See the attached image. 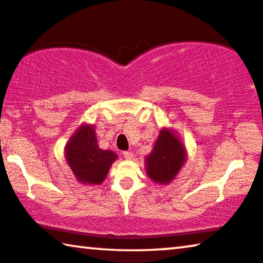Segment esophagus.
Returning <instances> with one entry per match:
<instances>
[{"label":"esophagus","mask_w":263,"mask_h":263,"mask_svg":"<svg viewBox=\"0 0 263 263\" xmlns=\"http://www.w3.org/2000/svg\"><path fill=\"white\" fill-rule=\"evenodd\" d=\"M123 157H124L125 159H132V158H133V152H130V151H125V152H123Z\"/></svg>","instance_id":"obj_1"}]
</instances>
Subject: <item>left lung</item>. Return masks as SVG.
<instances>
[{"mask_svg":"<svg viewBox=\"0 0 263 263\" xmlns=\"http://www.w3.org/2000/svg\"><path fill=\"white\" fill-rule=\"evenodd\" d=\"M185 157V147L181 141L173 133L163 129L146 160L148 177L155 182L168 184L181 168Z\"/></svg>","mask_w":263,"mask_h":263,"instance_id":"obj_1","label":"left lung"}]
</instances>
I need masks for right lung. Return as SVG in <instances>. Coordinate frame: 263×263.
<instances>
[{"instance_id": "1", "label": "right lung", "mask_w": 263, "mask_h": 263, "mask_svg": "<svg viewBox=\"0 0 263 263\" xmlns=\"http://www.w3.org/2000/svg\"><path fill=\"white\" fill-rule=\"evenodd\" d=\"M117 155L98 147L93 127L83 125L66 144V160L72 172L83 184H101Z\"/></svg>"}]
</instances>
